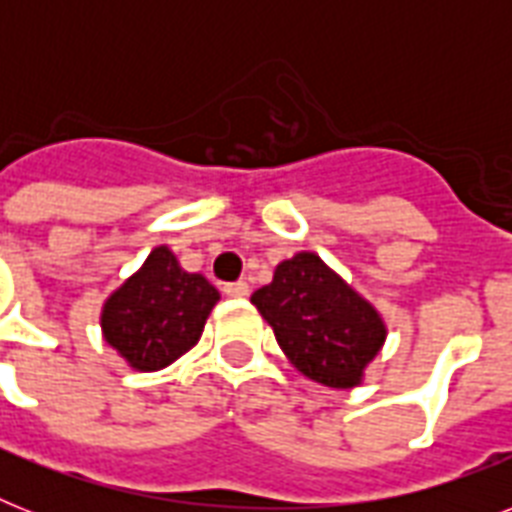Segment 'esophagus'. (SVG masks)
<instances>
[{
	"label": "esophagus",
	"instance_id": "esophagus-1",
	"mask_svg": "<svg viewBox=\"0 0 512 512\" xmlns=\"http://www.w3.org/2000/svg\"><path fill=\"white\" fill-rule=\"evenodd\" d=\"M223 292L228 297H247L249 295V284L247 281H236V284H225Z\"/></svg>",
	"mask_w": 512,
	"mask_h": 512
}]
</instances>
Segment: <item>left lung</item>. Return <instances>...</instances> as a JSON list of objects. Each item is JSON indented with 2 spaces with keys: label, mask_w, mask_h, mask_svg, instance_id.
I'll use <instances>...</instances> for the list:
<instances>
[{
  "label": "left lung",
  "mask_w": 512,
  "mask_h": 512,
  "mask_svg": "<svg viewBox=\"0 0 512 512\" xmlns=\"http://www.w3.org/2000/svg\"><path fill=\"white\" fill-rule=\"evenodd\" d=\"M252 305L297 372L327 388L361 385L388 337L380 311L316 252H297L276 265Z\"/></svg>",
  "instance_id": "obj_1"
}]
</instances>
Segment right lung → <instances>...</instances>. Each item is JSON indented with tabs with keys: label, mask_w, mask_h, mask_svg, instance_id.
Here are the masks:
<instances>
[{
	"label": "right lung",
	"mask_w": 512,
	"mask_h": 512,
	"mask_svg": "<svg viewBox=\"0 0 512 512\" xmlns=\"http://www.w3.org/2000/svg\"><path fill=\"white\" fill-rule=\"evenodd\" d=\"M217 300L220 292L201 273L183 271L162 244L106 297L103 340L135 372H159L199 342Z\"/></svg>",
	"instance_id": "right-lung-1"
}]
</instances>
